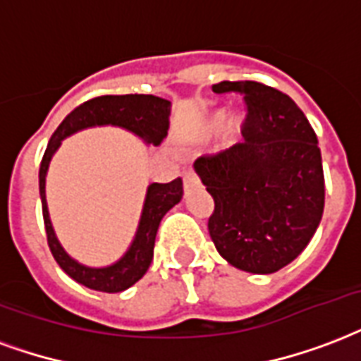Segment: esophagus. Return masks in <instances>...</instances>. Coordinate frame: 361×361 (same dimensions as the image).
<instances>
[{"instance_id": "34e87169", "label": "esophagus", "mask_w": 361, "mask_h": 361, "mask_svg": "<svg viewBox=\"0 0 361 361\" xmlns=\"http://www.w3.org/2000/svg\"><path fill=\"white\" fill-rule=\"evenodd\" d=\"M200 183V178H197V175H195L192 169H188V171L184 173V188L188 190L190 186H194V184Z\"/></svg>"}]
</instances>
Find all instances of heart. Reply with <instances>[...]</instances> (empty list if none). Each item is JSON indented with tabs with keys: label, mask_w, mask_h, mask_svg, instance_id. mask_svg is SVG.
Returning a JSON list of instances; mask_svg holds the SVG:
<instances>
[{
	"label": "heart",
	"mask_w": 361,
	"mask_h": 361,
	"mask_svg": "<svg viewBox=\"0 0 361 361\" xmlns=\"http://www.w3.org/2000/svg\"><path fill=\"white\" fill-rule=\"evenodd\" d=\"M226 122V113H216L214 116L211 118V130H220Z\"/></svg>",
	"instance_id": "obj_1"
}]
</instances>
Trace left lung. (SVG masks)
Returning a JSON list of instances; mask_svg holds the SVG:
<instances>
[{
  "label": "left lung",
  "mask_w": 361,
  "mask_h": 361,
  "mask_svg": "<svg viewBox=\"0 0 361 361\" xmlns=\"http://www.w3.org/2000/svg\"><path fill=\"white\" fill-rule=\"evenodd\" d=\"M245 96V141L194 161L214 200L209 233L222 258L269 275L294 262L324 212V169L317 133L286 94L254 80L219 82Z\"/></svg>",
  "instance_id": "8db88e82"
}]
</instances>
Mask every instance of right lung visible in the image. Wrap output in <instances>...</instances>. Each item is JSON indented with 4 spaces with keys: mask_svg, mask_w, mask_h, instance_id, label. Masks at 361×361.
I'll list each match as a JSON object with an SVG mask.
<instances>
[{
    "mask_svg": "<svg viewBox=\"0 0 361 361\" xmlns=\"http://www.w3.org/2000/svg\"><path fill=\"white\" fill-rule=\"evenodd\" d=\"M169 113H171V102H167L164 97L149 96V94L99 96L88 99L75 111H71L50 137L43 160H41V167H39V194H41V205H43L47 241H49L50 252L58 265L82 286L97 290V292L116 294V292L130 288L131 284H135L147 273L152 256H154L158 226H160L164 214L171 207L177 205L183 197V180L175 178L167 184H150L147 190L145 207H142L139 230H137L130 250L116 264L102 267V269H94V267H86V265L77 264L75 259L69 258L54 235L49 219L47 200H44V177H47L50 158L60 147L61 139H66L75 131L90 128V126H120V128H126V130L133 131L135 135L142 137L147 142L160 145L167 135Z\"/></svg>",
    "mask_w": 361,
    "mask_h": 361,
    "instance_id": "1",
    "label": "right lung"
}]
</instances>
